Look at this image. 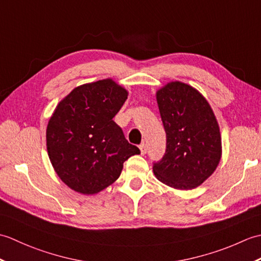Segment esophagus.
<instances>
[{
    "mask_svg": "<svg viewBox=\"0 0 261 261\" xmlns=\"http://www.w3.org/2000/svg\"><path fill=\"white\" fill-rule=\"evenodd\" d=\"M139 148H140L141 154H146L147 153V145H146V143H141V145L139 146Z\"/></svg>",
    "mask_w": 261,
    "mask_h": 261,
    "instance_id": "34e87169",
    "label": "esophagus"
}]
</instances>
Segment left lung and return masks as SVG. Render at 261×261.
Here are the masks:
<instances>
[{
  "instance_id": "obj_1",
  "label": "left lung",
  "mask_w": 261,
  "mask_h": 261,
  "mask_svg": "<svg viewBox=\"0 0 261 261\" xmlns=\"http://www.w3.org/2000/svg\"><path fill=\"white\" fill-rule=\"evenodd\" d=\"M166 131V152L153 163L157 179L177 190H192L214 173L222 153L218 121L201 93L181 82L157 92Z\"/></svg>"
}]
</instances>
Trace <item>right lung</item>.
Returning <instances> with one entry per match:
<instances>
[{"label":"right lung","instance_id":"1","mask_svg":"<svg viewBox=\"0 0 261 261\" xmlns=\"http://www.w3.org/2000/svg\"><path fill=\"white\" fill-rule=\"evenodd\" d=\"M127 98L125 88L102 80L74 88L48 122V156L59 178L92 195L119 178L123 163L139 148L127 142L113 121Z\"/></svg>","mask_w":261,"mask_h":261}]
</instances>
